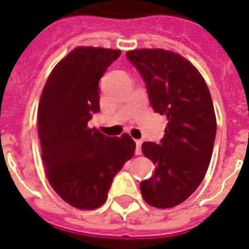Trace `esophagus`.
I'll list each match as a JSON object with an SVG mask.
<instances>
[{
    "instance_id": "obj_1",
    "label": "esophagus",
    "mask_w": 249,
    "mask_h": 249,
    "mask_svg": "<svg viewBox=\"0 0 249 249\" xmlns=\"http://www.w3.org/2000/svg\"><path fill=\"white\" fill-rule=\"evenodd\" d=\"M142 140H135V155L142 154Z\"/></svg>"
}]
</instances>
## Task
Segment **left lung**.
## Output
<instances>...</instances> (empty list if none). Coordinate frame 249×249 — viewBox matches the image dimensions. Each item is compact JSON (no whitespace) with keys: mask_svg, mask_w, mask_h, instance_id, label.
<instances>
[{"mask_svg":"<svg viewBox=\"0 0 249 249\" xmlns=\"http://www.w3.org/2000/svg\"><path fill=\"white\" fill-rule=\"evenodd\" d=\"M125 55L144 80L154 111L167 117L161 142L142 145L156 168L140 191L152 207H176L202 183L211 162L216 133L211 93L197 69L174 52L135 49Z\"/></svg>","mask_w":249,"mask_h":249,"instance_id":"1","label":"left lung"}]
</instances>
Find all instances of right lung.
<instances>
[{
    "instance_id": "add662e5",
    "label": "right lung",
    "mask_w": 249,
    "mask_h": 249,
    "mask_svg": "<svg viewBox=\"0 0 249 249\" xmlns=\"http://www.w3.org/2000/svg\"><path fill=\"white\" fill-rule=\"evenodd\" d=\"M121 51L77 47L49 75L38 104L42 161L49 184L69 205L105 203L114 177L135 151L128 134L107 137L88 127L99 112V81Z\"/></svg>"
}]
</instances>
